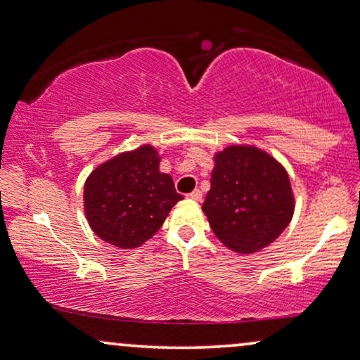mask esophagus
Returning a JSON list of instances; mask_svg holds the SVG:
<instances>
[{
    "label": "esophagus",
    "mask_w": 360,
    "mask_h": 360,
    "mask_svg": "<svg viewBox=\"0 0 360 360\" xmlns=\"http://www.w3.org/2000/svg\"><path fill=\"white\" fill-rule=\"evenodd\" d=\"M188 198L193 199V200H200V199H202V193H200L199 189H194L193 193L188 194Z\"/></svg>",
    "instance_id": "obj_1"
}]
</instances>
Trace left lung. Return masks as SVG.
<instances>
[{
  "mask_svg": "<svg viewBox=\"0 0 360 360\" xmlns=\"http://www.w3.org/2000/svg\"><path fill=\"white\" fill-rule=\"evenodd\" d=\"M214 161L202 210L215 237L238 253L270 245L293 217L288 172L255 146H229Z\"/></svg>",
  "mask_w": 360,
  "mask_h": 360,
  "instance_id": "8db88e82",
  "label": "left lung"
}]
</instances>
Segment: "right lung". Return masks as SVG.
Wrapping results in <instances>:
<instances>
[{"label":"right lung","mask_w":360,"mask_h":360,"mask_svg":"<svg viewBox=\"0 0 360 360\" xmlns=\"http://www.w3.org/2000/svg\"><path fill=\"white\" fill-rule=\"evenodd\" d=\"M181 199L172 177L160 171V156L150 145L100 165L84 188L90 227L102 240L127 250L155 236Z\"/></svg>","instance_id":"add662e5"}]
</instances>
